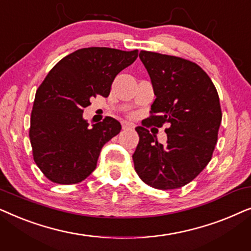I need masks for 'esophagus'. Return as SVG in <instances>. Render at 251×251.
Segmentation results:
<instances>
[{"instance_id": "1", "label": "esophagus", "mask_w": 251, "mask_h": 251, "mask_svg": "<svg viewBox=\"0 0 251 251\" xmlns=\"http://www.w3.org/2000/svg\"><path fill=\"white\" fill-rule=\"evenodd\" d=\"M132 128H135V126L132 125V123H130V122H122V129L123 130H128V129H132Z\"/></svg>"}]
</instances>
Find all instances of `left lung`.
<instances>
[{
    "instance_id": "1",
    "label": "left lung",
    "mask_w": 251,
    "mask_h": 251,
    "mask_svg": "<svg viewBox=\"0 0 251 251\" xmlns=\"http://www.w3.org/2000/svg\"><path fill=\"white\" fill-rule=\"evenodd\" d=\"M139 58L156 97L147 122L168 128L167 143L162 145L146 128L137 126L135 170L154 188H179L211 160L222 122L217 90L208 74L190 60L151 51H140Z\"/></svg>"
}]
</instances>
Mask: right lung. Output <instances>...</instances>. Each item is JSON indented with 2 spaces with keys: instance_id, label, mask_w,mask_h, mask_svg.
<instances>
[{
  "instance_id": "obj_1",
  "label": "right lung",
  "mask_w": 251,
  "mask_h": 251,
  "mask_svg": "<svg viewBox=\"0 0 251 251\" xmlns=\"http://www.w3.org/2000/svg\"><path fill=\"white\" fill-rule=\"evenodd\" d=\"M138 50L83 48L54 65L36 90L29 139L34 161L48 179L70 185L96 169L101 147L121 131L113 118L89 126L83 108L90 99L108 97L116 75L131 65Z\"/></svg>"
}]
</instances>
